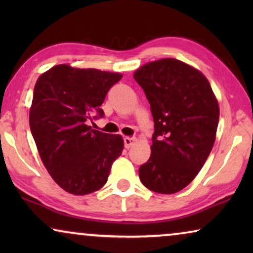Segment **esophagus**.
<instances>
[{
    "label": "esophagus",
    "mask_w": 253,
    "mask_h": 253,
    "mask_svg": "<svg viewBox=\"0 0 253 253\" xmlns=\"http://www.w3.org/2000/svg\"><path fill=\"white\" fill-rule=\"evenodd\" d=\"M134 143H136V138H133V137L124 138V146H126V148H130Z\"/></svg>",
    "instance_id": "34e87169"
}]
</instances>
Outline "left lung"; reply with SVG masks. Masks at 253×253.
I'll return each mask as SVG.
<instances>
[{"label":"left lung","instance_id":"1","mask_svg":"<svg viewBox=\"0 0 253 253\" xmlns=\"http://www.w3.org/2000/svg\"><path fill=\"white\" fill-rule=\"evenodd\" d=\"M133 78L144 89L154 121L152 153L140 166V181L158 193L181 191L212 151L219 103L205 76L175 58L150 62Z\"/></svg>","mask_w":253,"mask_h":253}]
</instances>
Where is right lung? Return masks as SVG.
<instances>
[{
    "label": "right lung",
    "mask_w": 253,
    "mask_h": 253,
    "mask_svg": "<svg viewBox=\"0 0 253 253\" xmlns=\"http://www.w3.org/2000/svg\"><path fill=\"white\" fill-rule=\"evenodd\" d=\"M121 78V74L68 64L55 65L38 78L30 109L31 132L44 167L69 193L84 196L101 189L113 162L122 154L120 134L88 126L103 116L100 106Z\"/></svg>",
    "instance_id": "1"
}]
</instances>
